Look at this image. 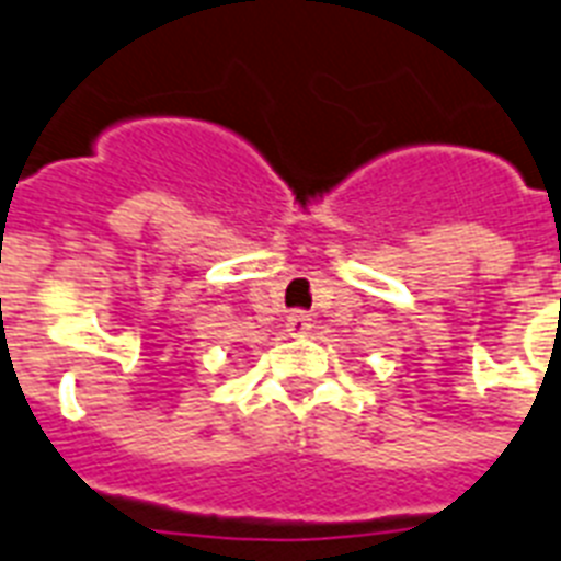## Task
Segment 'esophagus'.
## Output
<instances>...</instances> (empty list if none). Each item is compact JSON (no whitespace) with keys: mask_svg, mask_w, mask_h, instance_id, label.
I'll return each instance as SVG.
<instances>
[{"mask_svg":"<svg viewBox=\"0 0 561 561\" xmlns=\"http://www.w3.org/2000/svg\"><path fill=\"white\" fill-rule=\"evenodd\" d=\"M309 330H312V318H309L307 312H293V316L286 318V333L295 335V339L307 335Z\"/></svg>","mask_w":561,"mask_h":561,"instance_id":"34e87169","label":"esophagus"}]
</instances>
